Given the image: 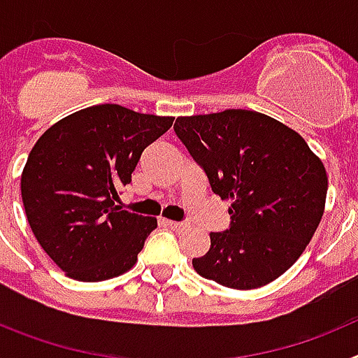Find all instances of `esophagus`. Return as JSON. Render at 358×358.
Listing matches in <instances>:
<instances>
[{"label": "esophagus", "instance_id": "esophagus-1", "mask_svg": "<svg viewBox=\"0 0 358 358\" xmlns=\"http://www.w3.org/2000/svg\"><path fill=\"white\" fill-rule=\"evenodd\" d=\"M164 224H166V226H169L170 229L179 231V233H182V231H185L186 227H188V224H186V222H176V220H164Z\"/></svg>", "mask_w": 358, "mask_h": 358}]
</instances>
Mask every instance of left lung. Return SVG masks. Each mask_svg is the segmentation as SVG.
Wrapping results in <instances>:
<instances>
[{
  "label": "left lung",
  "instance_id": "1",
  "mask_svg": "<svg viewBox=\"0 0 358 358\" xmlns=\"http://www.w3.org/2000/svg\"><path fill=\"white\" fill-rule=\"evenodd\" d=\"M173 131L213 194L231 201L229 227L211 233L195 271L238 290L280 278L321 222L328 189L321 159L296 131L256 110L181 116Z\"/></svg>",
  "mask_w": 358,
  "mask_h": 358
}]
</instances>
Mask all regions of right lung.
Masks as SVG:
<instances>
[{
  "mask_svg": "<svg viewBox=\"0 0 358 358\" xmlns=\"http://www.w3.org/2000/svg\"><path fill=\"white\" fill-rule=\"evenodd\" d=\"M172 123L102 103L66 116L34 145L21 176L24 211L41 248L69 278L109 280L136 264L157 220L115 202L145 148Z\"/></svg>",
  "mask_w": 358,
  "mask_h": 358,
  "instance_id": "1",
  "label": "right lung"
}]
</instances>
